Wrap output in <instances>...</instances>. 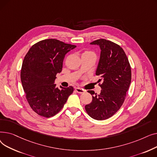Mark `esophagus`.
<instances>
[{"label":"esophagus","mask_w":157,"mask_h":157,"mask_svg":"<svg viewBox=\"0 0 157 157\" xmlns=\"http://www.w3.org/2000/svg\"><path fill=\"white\" fill-rule=\"evenodd\" d=\"M75 90H76V91L78 92V93H79V94H83V93H85V92H86V90H85L84 89H82V88H75Z\"/></svg>","instance_id":"1"}]
</instances>
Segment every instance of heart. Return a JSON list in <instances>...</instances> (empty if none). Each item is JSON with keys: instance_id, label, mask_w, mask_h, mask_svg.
<instances>
[{"instance_id": "obj_1", "label": "heart", "mask_w": 157, "mask_h": 157, "mask_svg": "<svg viewBox=\"0 0 157 157\" xmlns=\"http://www.w3.org/2000/svg\"><path fill=\"white\" fill-rule=\"evenodd\" d=\"M88 55H95V54L92 51L88 50V49H86V50H85L83 52V54H82V56H88Z\"/></svg>"}]
</instances>
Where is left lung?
I'll return each instance as SVG.
<instances>
[{
    "label": "left lung",
    "mask_w": 157,
    "mask_h": 157,
    "mask_svg": "<svg viewBox=\"0 0 157 157\" xmlns=\"http://www.w3.org/2000/svg\"><path fill=\"white\" fill-rule=\"evenodd\" d=\"M90 44L101 48L95 74L101 77L98 82L102 83L99 84L102 88L100 94L88 91L92 95V101L85 105V110L92 118L104 120L113 116L123 104L131 83V67L125 52L118 44L104 39Z\"/></svg>",
    "instance_id": "1"
}]
</instances>
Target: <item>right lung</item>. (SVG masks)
<instances>
[{"instance_id": "1", "label": "right lung", "mask_w": 157, "mask_h": 157, "mask_svg": "<svg viewBox=\"0 0 157 157\" xmlns=\"http://www.w3.org/2000/svg\"><path fill=\"white\" fill-rule=\"evenodd\" d=\"M76 46L55 39L40 40L33 45L25 56L21 81L32 109L49 118L59 113L74 91V88L56 87L57 73L62 71L65 55Z\"/></svg>"}]
</instances>
